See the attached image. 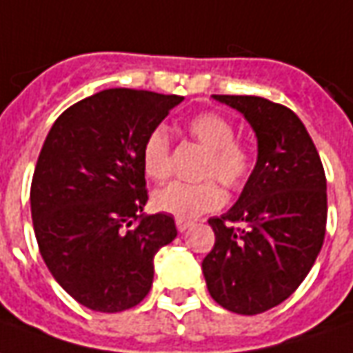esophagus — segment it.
I'll return each mask as SVG.
<instances>
[{
  "instance_id": "obj_1",
  "label": "esophagus",
  "mask_w": 353,
  "mask_h": 353,
  "mask_svg": "<svg viewBox=\"0 0 353 353\" xmlns=\"http://www.w3.org/2000/svg\"><path fill=\"white\" fill-rule=\"evenodd\" d=\"M174 223H176V228H179V232H184L186 228L192 227V221H188V219H176Z\"/></svg>"
}]
</instances>
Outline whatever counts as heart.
<instances>
[{
    "mask_svg": "<svg viewBox=\"0 0 353 353\" xmlns=\"http://www.w3.org/2000/svg\"><path fill=\"white\" fill-rule=\"evenodd\" d=\"M188 134L208 150V155L201 165V176H213L196 184L171 182L153 194V205L174 215L176 219L200 217L201 213L215 211L225 203L223 182L230 190H238L248 181L254 155L244 142L236 140V128L227 117L208 111L194 115L186 123ZM140 159L144 172L153 181H163L171 171V142L163 126H155L142 142Z\"/></svg>",
    "mask_w": 353,
    "mask_h": 353,
    "instance_id": "1",
    "label": "heart"
}]
</instances>
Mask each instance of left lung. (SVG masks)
<instances>
[{"label": "left lung", "instance_id": "obj_1", "mask_svg": "<svg viewBox=\"0 0 353 353\" xmlns=\"http://www.w3.org/2000/svg\"><path fill=\"white\" fill-rule=\"evenodd\" d=\"M213 98L254 128L257 163L236 203L209 219L215 246L201 269L219 305L257 315L283 303L315 263L327 227V179L311 136L288 107L257 96Z\"/></svg>", "mask_w": 353, "mask_h": 353}]
</instances>
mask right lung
<instances>
[{"label":"right lung","instance_id":"1","mask_svg":"<svg viewBox=\"0 0 353 353\" xmlns=\"http://www.w3.org/2000/svg\"><path fill=\"white\" fill-rule=\"evenodd\" d=\"M182 96L111 88L63 111L36 163L34 234L53 279L88 310L117 313L144 300L153 257L176 236L167 213L144 215L140 150Z\"/></svg>","mask_w":353,"mask_h":353}]
</instances>
